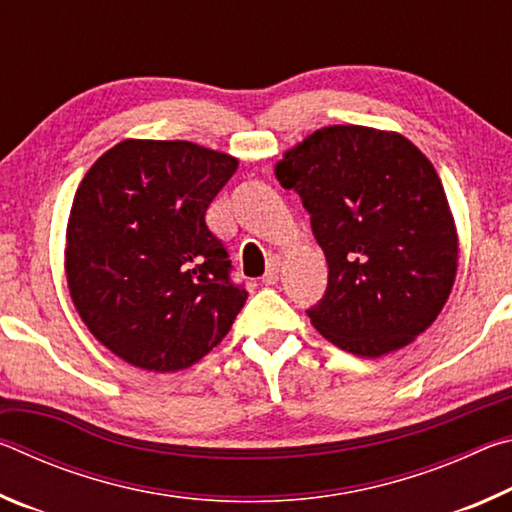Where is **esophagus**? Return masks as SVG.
I'll return each mask as SVG.
<instances>
[{"label":"esophagus","instance_id":"34e87169","mask_svg":"<svg viewBox=\"0 0 512 512\" xmlns=\"http://www.w3.org/2000/svg\"><path fill=\"white\" fill-rule=\"evenodd\" d=\"M280 264H282V257H280V255H271V257H268L266 273H264V277H262V282L268 284V287H271V284H275L277 277H280Z\"/></svg>","mask_w":512,"mask_h":512}]
</instances>
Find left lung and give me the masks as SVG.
<instances>
[{"instance_id":"obj_1","label":"left lung","mask_w":512,"mask_h":512,"mask_svg":"<svg viewBox=\"0 0 512 512\" xmlns=\"http://www.w3.org/2000/svg\"><path fill=\"white\" fill-rule=\"evenodd\" d=\"M275 178L311 214L329 282L307 314L329 343L384 357L443 311L458 268L454 214L436 169L395 131L325 126L284 153Z\"/></svg>"}]
</instances>
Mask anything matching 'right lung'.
Returning <instances> with one entry per match:
<instances>
[{
  "label": "right lung",
  "instance_id": "add662e5",
  "mask_svg": "<svg viewBox=\"0 0 512 512\" xmlns=\"http://www.w3.org/2000/svg\"><path fill=\"white\" fill-rule=\"evenodd\" d=\"M187 140H124L85 173L65 235L67 289L94 339L135 368L176 372L223 341L248 291L205 212L237 171Z\"/></svg>",
  "mask_w": 512,
  "mask_h": 512
}]
</instances>
